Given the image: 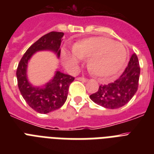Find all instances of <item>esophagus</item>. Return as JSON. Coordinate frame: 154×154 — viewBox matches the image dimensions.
Here are the masks:
<instances>
[{
	"label": "esophagus",
	"instance_id": "obj_1",
	"mask_svg": "<svg viewBox=\"0 0 154 154\" xmlns=\"http://www.w3.org/2000/svg\"><path fill=\"white\" fill-rule=\"evenodd\" d=\"M77 80H78V81H81V82H87V79L86 78H85V77H78V78H77Z\"/></svg>",
	"mask_w": 154,
	"mask_h": 154
}]
</instances>
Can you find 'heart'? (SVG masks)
Masks as SVG:
<instances>
[{
  "label": "heart",
  "mask_w": 154,
  "mask_h": 154,
  "mask_svg": "<svg viewBox=\"0 0 154 154\" xmlns=\"http://www.w3.org/2000/svg\"><path fill=\"white\" fill-rule=\"evenodd\" d=\"M73 53L63 49V61L70 70H76L81 59H88V68L92 73L101 79L117 74L124 66L127 50L124 45L105 37L85 38L72 47Z\"/></svg>",
  "instance_id": "obj_1"
}]
</instances>
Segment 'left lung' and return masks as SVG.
<instances>
[{"label": "left lung", "mask_w": 154, "mask_h": 154, "mask_svg": "<svg viewBox=\"0 0 154 154\" xmlns=\"http://www.w3.org/2000/svg\"><path fill=\"white\" fill-rule=\"evenodd\" d=\"M140 65L136 53L130 57L129 64L118 79L108 85H101L98 90L89 97L97 105L106 109H118L126 105L138 88Z\"/></svg>", "instance_id": "8db88e82"}]
</instances>
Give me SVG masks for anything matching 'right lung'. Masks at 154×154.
<instances>
[{
  "mask_svg": "<svg viewBox=\"0 0 154 154\" xmlns=\"http://www.w3.org/2000/svg\"><path fill=\"white\" fill-rule=\"evenodd\" d=\"M64 32H50L33 43L25 52L18 64L17 69V85L23 98L32 109L39 113H48L60 109L65 104L70 84L74 77L56 71L53 79L42 87L33 86L28 81L27 65L36 52L49 50L57 57L60 54V44Z\"/></svg>",
  "mask_w": 154,
  "mask_h": 154,
  "instance_id": "add662e5",
  "label": "right lung"
}]
</instances>
